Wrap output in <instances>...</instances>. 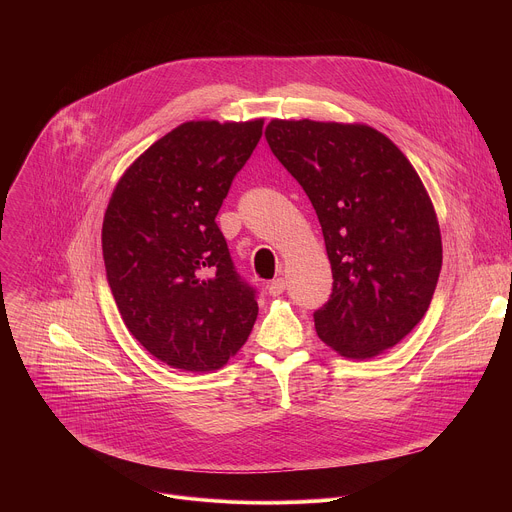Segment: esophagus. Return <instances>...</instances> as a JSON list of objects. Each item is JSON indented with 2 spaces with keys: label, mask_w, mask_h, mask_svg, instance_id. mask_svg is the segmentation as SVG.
<instances>
[{
  "label": "esophagus",
  "mask_w": 512,
  "mask_h": 512,
  "mask_svg": "<svg viewBox=\"0 0 512 512\" xmlns=\"http://www.w3.org/2000/svg\"><path fill=\"white\" fill-rule=\"evenodd\" d=\"M285 285H287V281H285L283 277H277V279H273V281L267 285V289H269L271 296H281L283 291H285Z\"/></svg>",
  "instance_id": "34e87169"
}]
</instances>
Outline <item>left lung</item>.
<instances>
[{"label":"left lung","instance_id":"8db88e82","mask_svg":"<svg viewBox=\"0 0 512 512\" xmlns=\"http://www.w3.org/2000/svg\"><path fill=\"white\" fill-rule=\"evenodd\" d=\"M273 156L308 194L332 265L330 300L314 312L322 342L373 358L425 316L442 271V235L411 162L362 123L273 119Z\"/></svg>","mask_w":512,"mask_h":512}]
</instances>
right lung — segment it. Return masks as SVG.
Segmentation results:
<instances>
[{
  "label": "right lung",
  "mask_w": 512,
  "mask_h": 512,
  "mask_svg": "<svg viewBox=\"0 0 512 512\" xmlns=\"http://www.w3.org/2000/svg\"><path fill=\"white\" fill-rule=\"evenodd\" d=\"M263 119L188 121L119 178L103 221L111 294L135 340L172 369L225 367L257 320L216 214L261 139Z\"/></svg>",
  "instance_id": "1"
}]
</instances>
